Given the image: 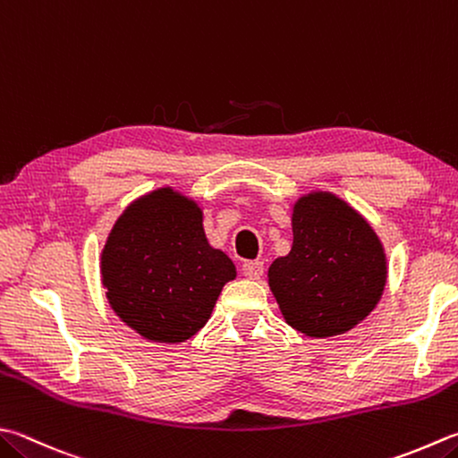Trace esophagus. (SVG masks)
Returning <instances> with one entry per match:
<instances>
[{"label": "esophagus", "instance_id": "obj_1", "mask_svg": "<svg viewBox=\"0 0 458 458\" xmlns=\"http://www.w3.org/2000/svg\"><path fill=\"white\" fill-rule=\"evenodd\" d=\"M241 271L247 279H259L263 275V263L261 261H245L243 267H241Z\"/></svg>", "mask_w": 458, "mask_h": 458}]
</instances>
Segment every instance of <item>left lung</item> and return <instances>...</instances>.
Masks as SVG:
<instances>
[{
    "label": "left lung",
    "instance_id": "8db88e82",
    "mask_svg": "<svg viewBox=\"0 0 458 458\" xmlns=\"http://www.w3.org/2000/svg\"><path fill=\"white\" fill-rule=\"evenodd\" d=\"M291 227V251L267 271L284 323L310 339L355 329L389 279L381 237L363 213L323 189L293 203Z\"/></svg>",
    "mask_w": 458,
    "mask_h": 458
}]
</instances>
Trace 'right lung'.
Here are the masks:
<instances>
[{"mask_svg":"<svg viewBox=\"0 0 458 458\" xmlns=\"http://www.w3.org/2000/svg\"><path fill=\"white\" fill-rule=\"evenodd\" d=\"M99 277L122 323L151 343L177 344L209 321L235 263L205 235L203 207L174 187L137 197L109 229Z\"/></svg>","mask_w":458,"mask_h":458,"instance_id":"obj_1","label":"right lung"}]
</instances>
